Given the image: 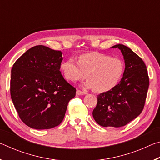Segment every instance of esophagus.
Listing matches in <instances>:
<instances>
[{
	"instance_id": "34e87169",
	"label": "esophagus",
	"mask_w": 160,
	"mask_h": 160,
	"mask_svg": "<svg viewBox=\"0 0 160 160\" xmlns=\"http://www.w3.org/2000/svg\"><path fill=\"white\" fill-rule=\"evenodd\" d=\"M76 94H77V95H82V94H86V92H82V91H80L79 90H78L76 91Z\"/></svg>"
}]
</instances>
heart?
I'll return each mask as SVG.
<instances>
[{
    "label": "heart",
    "mask_w": 160,
    "mask_h": 160,
    "mask_svg": "<svg viewBox=\"0 0 160 160\" xmlns=\"http://www.w3.org/2000/svg\"><path fill=\"white\" fill-rule=\"evenodd\" d=\"M61 70L67 80L76 82L87 76L85 86L96 92L109 91L117 85L123 73V62L117 58L98 52L82 54L78 62L72 57L61 64Z\"/></svg>",
    "instance_id": "1"
}]
</instances>
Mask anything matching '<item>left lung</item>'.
Returning <instances> with one entry per match:
<instances>
[{"label": "left lung", "instance_id": "obj_1", "mask_svg": "<svg viewBox=\"0 0 160 160\" xmlns=\"http://www.w3.org/2000/svg\"><path fill=\"white\" fill-rule=\"evenodd\" d=\"M112 48H118L123 56V78L112 90L97 96L92 116L100 126L118 128L131 122L142 112L149 88V77L144 61L131 48L123 44Z\"/></svg>", "mask_w": 160, "mask_h": 160}]
</instances>
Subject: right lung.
<instances>
[{"label": "right lung", "instance_id": "1", "mask_svg": "<svg viewBox=\"0 0 160 160\" xmlns=\"http://www.w3.org/2000/svg\"><path fill=\"white\" fill-rule=\"evenodd\" d=\"M61 51L43 45L29 48L11 70L10 95L22 121L37 130L60 124L76 89L60 71Z\"/></svg>", "mask_w": 160, "mask_h": 160}]
</instances>
